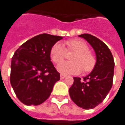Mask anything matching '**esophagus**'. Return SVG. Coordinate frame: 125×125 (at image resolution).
Wrapping results in <instances>:
<instances>
[{
  "label": "esophagus",
  "instance_id": "esophagus-1",
  "mask_svg": "<svg viewBox=\"0 0 125 125\" xmlns=\"http://www.w3.org/2000/svg\"><path fill=\"white\" fill-rule=\"evenodd\" d=\"M65 78H66V76H65L64 74H60V79H65Z\"/></svg>",
  "mask_w": 125,
  "mask_h": 125
}]
</instances>
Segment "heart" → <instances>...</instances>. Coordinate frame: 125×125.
Returning <instances> with one entry per match:
<instances>
[{"label": "heart", "instance_id": "b5f03b06", "mask_svg": "<svg viewBox=\"0 0 125 125\" xmlns=\"http://www.w3.org/2000/svg\"><path fill=\"white\" fill-rule=\"evenodd\" d=\"M68 51L75 52L71 57L73 62L60 63L57 67L59 73L65 74H79L82 72H90L94 68L96 59L89 51L87 45L83 41L73 40L67 42ZM66 56V49L61 43H56L51 50V57L56 63L62 62Z\"/></svg>", "mask_w": 125, "mask_h": 125}]
</instances>
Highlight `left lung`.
Listing matches in <instances>:
<instances>
[{
	"label": "left lung",
	"instance_id": "8db88e82",
	"mask_svg": "<svg viewBox=\"0 0 125 125\" xmlns=\"http://www.w3.org/2000/svg\"><path fill=\"white\" fill-rule=\"evenodd\" d=\"M79 36L91 45L96 62L92 71L83 79L74 77L69 94L73 101L79 107L93 109L103 102L112 87L114 60L109 48L101 40L90 34Z\"/></svg>",
	"mask_w": 125,
	"mask_h": 125
}]
</instances>
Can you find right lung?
<instances>
[{"mask_svg":"<svg viewBox=\"0 0 125 125\" xmlns=\"http://www.w3.org/2000/svg\"><path fill=\"white\" fill-rule=\"evenodd\" d=\"M61 36L40 34L18 48L11 63L10 83L18 98L27 105H38L50 96L60 74L51 61V50Z\"/></svg>","mask_w":125,"mask_h":125,"instance_id":"1","label":"right lung"}]
</instances>
